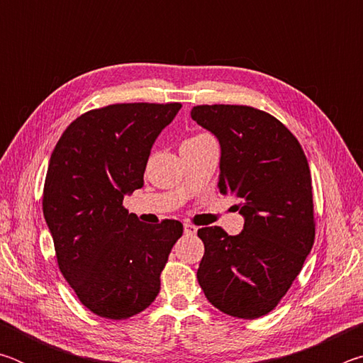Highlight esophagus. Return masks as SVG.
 <instances>
[{
    "label": "esophagus",
    "mask_w": 363,
    "mask_h": 363,
    "mask_svg": "<svg viewBox=\"0 0 363 363\" xmlns=\"http://www.w3.org/2000/svg\"><path fill=\"white\" fill-rule=\"evenodd\" d=\"M184 233H186V235H195L196 227L192 224H184Z\"/></svg>",
    "instance_id": "esophagus-1"
}]
</instances>
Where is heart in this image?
<instances>
[{"label":"heart","instance_id":"b5f03b06","mask_svg":"<svg viewBox=\"0 0 363 363\" xmlns=\"http://www.w3.org/2000/svg\"><path fill=\"white\" fill-rule=\"evenodd\" d=\"M206 134H196V136H194V138H190V139H186V140H192V139H199V138H205ZM186 140H184V143H186Z\"/></svg>","mask_w":363,"mask_h":363}]
</instances>
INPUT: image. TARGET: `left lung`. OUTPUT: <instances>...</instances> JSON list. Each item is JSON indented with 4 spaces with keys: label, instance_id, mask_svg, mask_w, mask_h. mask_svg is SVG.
I'll return each mask as SVG.
<instances>
[{
    "label": "left lung",
    "instance_id": "left-lung-1",
    "mask_svg": "<svg viewBox=\"0 0 363 363\" xmlns=\"http://www.w3.org/2000/svg\"><path fill=\"white\" fill-rule=\"evenodd\" d=\"M192 120L218 138L219 192L238 200L243 230L199 229L205 245L196 279L227 315L257 318L285 296L315 238L312 179L298 139L262 110L196 106Z\"/></svg>",
    "mask_w": 363,
    "mask_h": 363
}]
</instances>
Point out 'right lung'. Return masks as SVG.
Instances as JSON below:
<instances>
[{"label":"right lung","instance_id":"right-lung-1","mask_svg":"<svg viewBox=\"0 0 363 363\" xmlns=\"http://www.w3.org/2000/svg\"><path fill=\"white\" fill-rule=\"evenodd\" d=\"M181 104H113L72 121L52 150L43 214L59 269L82 304L123 320L149 307L182 224H144L123 206L144 186L158 134Z\"/></svg>","mask_w":363,"mask_h":363}]
</instances>
